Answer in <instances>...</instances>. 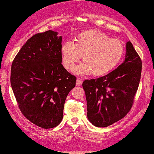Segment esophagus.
<instances>
[{
	"label": "esophagus",
	"instance_id": "obj_1",
	"mask_svg": "<svg viewBox=\"0 0 154 154\" xmlns=\"http://www.w3.org/2000/svg\"><path fill=\"white\" fill-rule=\"evenodd\" d=\"M82 85V81L80 79H78L76 80V85L77 86H81Z\"/></svg>",
	"mask_w": 154,
	"mask_h": 154
}]
</instances>
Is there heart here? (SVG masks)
Segmentation results:
<instances>
[{"label":"heart","instance_id":"heart-1","mask_svg":"<svg viewBox=\"0 0 154 154\" xmlns=\"http://www.w3.org/2000/svg\"><path fill=\"white\" fill-rule=\"evenodd\" d=\"M123 42L111 38L104 33L90 30L80 33L75 43L67 41L62 44V63L68 70H72L83 55V62L73 70L77 75L91 73L95 76L104 75L113 70L123 57Z\"/></svg>","mask_w":154,"mask_h":154}]
</instances>
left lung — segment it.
Returning <instances> with one entry per match:
<instances>
[{
	"instance_id": "obj_1",
	"label": "left lung",
	"mask_w": 154,
	"mask_h": 154,
	"mask_svg": "<svg viewBox=\"0 0 154 154\" xmlns=\"http://www.w3.org/2000/svg\"><path fill=\"white\" fill-rule=\"evenodd\" d=\"M142 66L140 56L128 41L125 61L117 69L102 77L83 81L87 116L92 125L107 127L127 115L138 89Z\"/></svg>"
}]
</instances>
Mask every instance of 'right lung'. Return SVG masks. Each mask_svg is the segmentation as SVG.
<instances>
[{"instance_id":"add662e5","label":"right lung","mask_w":154,"mask_h":154,"mask_svg":"<svg viewBox=\"0 0 154 154\" xmlns=\"http://www.w3.org/2000/svg\"><path fill=\"white\" fill-rule=\"evenodd\" d=\"M57 34L50 30L33 35L11 67L10 83L21 112L44 129L61 123L65 100L76 81L62 64V36Z\"/></svg>"}]
</instances>
